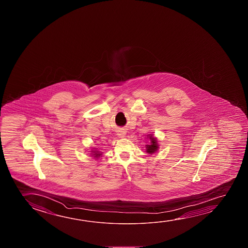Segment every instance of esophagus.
<instances>
[{
  "label": "esophagus",
  "mask_w": 248,
  "mask_h": 248,
  "mask_svg": "<svg viewBox=\"0 0 248 248\" xmlns=\"http://www.w3.org/2000/svg\"><path fill=\"white\" fill-rule=\"evenodd\" d=\"M118 135L119 138H124L125 136V131L124 130H118Z\"/></svg>",
  "instance_id": "1"
}]
</instances>
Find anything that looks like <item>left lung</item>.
Returning a JSON list of instances; mask_svg holds the SVG:
<instances>
[{
  "label": "left lung",
  "instance_id": "8db88e82",
  "mask_svg": "<svg viewBox=\"0 0 248 248\" xmlns=\"http://www.w3.org/2000/svg\"><path fill=\"white\" fill-rule=\"evenodd\" d=\"M147 138H149L150 143L145 145L146 148V152L148 154H154L159 149V143L157 142V138H155L154 135L149 134L147 136Z\"/></svg>",
  "mask_w": 248,
  "mask_h": 248
}]
</instances>
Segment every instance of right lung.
I'll list each match as a JSON object with an SVG mask.
<instances>
[{
    "instance_id": "add662e5",
    "label": "right lung",
    "mask_w": 248,
    "mask_h": 248,
    "mask_svg": "<svg viewBox=\"0 0 248 248\" xmlns=\"http://www.w3.org/2000/svg\"><path fill=\"white\" fill-rule=\"evenodd\" d=\"M91 153V156H93V157H94V158H99L100 156H102V152L101 151H99V150H97V149H95V148H93V150H91V151H90Z\"/></svg>"
}]
</instances>
